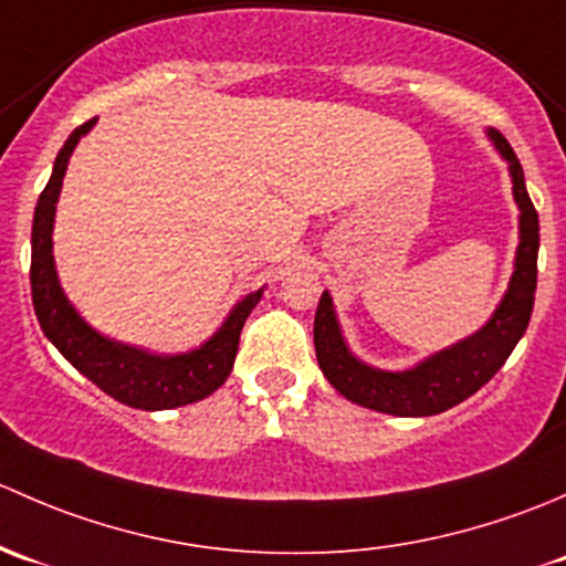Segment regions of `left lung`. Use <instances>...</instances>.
Instances as JSON below:
<instances>
[{
	"label": "left lung",
	"instance_id": "obj_1",
	"mask_svg": "<svg viewBox=\"0 0 566 566\" xmlns=\"http://www.w3.org/2000/svg\"><path fill=\"white\" fill-rule=\"evenodd\" d=\"M496 149L510 163L512 193L521 207V244L515 255V272H512L510 289L493 313V318L482 326L476 335L458 346L439 352L436 357L424 359L419 368L406 373L373 370L354 359L343 343L337 329L335 311H332L329 294H322L313 324V343H316V359L324 376L343 398L365 406V409L395 413V417H430L452 406L463 403L465 398L485 387L496 376L501 365L517 346L526 332L534 307V291H537V250H539V218L528 198L523 168L510 142L493 130Z\"/></svg>",
	"mask_w": 566,
	"mask_h": 566
}]
</instances>
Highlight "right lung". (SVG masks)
Wrapping results in <instances>:
<instances>
[{"label":"right lung","instance_id":"add662e5","mask_svg":"<svg viewBox=\"0 0 566 566\" xmlns=\"http://www.w3.org/2000/svg\"><path fill=\"white\" fill-rule=\"evenodd\" d=\"M92 122L95 119L84 122L70 133L65 147L56 155L54 174L40 193L38 207H34L32 266H29L34 313H38L45 337L60 348L62 357L119 403L144 411L196 403V400L212 395L229 378L231 368H234L244 318L261 300V291L244 296L231 311L229 322L220 326L218 335L209 337L196 352L179 354V357H153V354L97 335L70 307L60 281H56L54 255H51V229H54V209L56 198H60L62 177H65L70 153L75 149L78 138L90 130Z\"/></svg>","mask_w":566,"mask_h":566}]
</instances>
